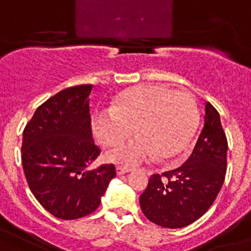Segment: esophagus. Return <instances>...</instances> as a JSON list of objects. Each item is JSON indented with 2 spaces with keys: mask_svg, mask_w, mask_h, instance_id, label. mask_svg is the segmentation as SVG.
<instances>
[{
  "mask_svg": "<svg viewBox=\"0 0 251 251\" xmlns=\"http://www.w3.org/2000/svg\"><path fill=\"white\" fill-rule=\"evenodd\" d=\"M116 171H117V175H125V173H129L131 171V168L126 167V165H117Z\"/></svg>",
  "mask_w": 251,
  "mask_h": 251,
  "instance_id": "esophagus-1",
  "label": "esophagus"
}]
</instances>
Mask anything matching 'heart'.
<instances>
[{
    "mask_svg": "<svg viewBox=\"0 0 251 251\" xmlns=\"http://www.w3.org/2000/svg\"><path fill=\"white\" fill-rule=\"evenodd\" d=\"M198 120L193 95L163 84H142L120 95L112 108L99 112L94 130L104 145L117 146L135 127V139L106 155L117 164L135 165L153 156L157 161L179 156L190 143Z\"/></svg>",
    "mask_w": 251,
    "mask_h": 251,
    "instance_id": "heart-1",
    "label": "heart"
}]
</instances>
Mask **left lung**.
Wrapping results in <instances>:
<instances>
[{
    "mask_svg": "<svg viewBox=\"0 0 251 251\" xmlns=\"http://www.w3.org/2000/svg\"><path fill=\"white\" fill-rule=\"evenodd\" d=\"M226 150L219 112L207 102L203 129L189 159L177 169L150 177L139 197L146 218L171 229L198 220L212 206L224 183Z\"/></svg>",
    "mask_w": 251,
    "mask_h": 251,
    "instance_id": "obj_1",
    "label": "left lung"
}]
</instances>
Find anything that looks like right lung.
Instances as JSON below:
<instances>
[{
    "mask_svg": "<svg viewBox=\"0 0 251 251\" xmlns=\"http://www.w3.org/2000/svg\"><path fill=\"white\" fill-rule=\"evenodd\" d=\"M92 84L65 88L44 101L23 130L22 164L29 189L62 220L92 214L101 202L113 164L91 169L100 149L92 141L88 96Z\"/></svg>",
    "mask_w": 251,
    "mask_h": 251,
    "instance_id": "right-lung-1",
    "label": "right lung"
}]
</instances>
